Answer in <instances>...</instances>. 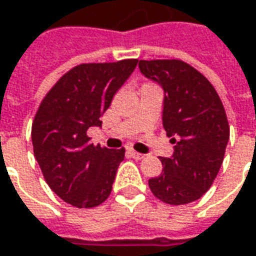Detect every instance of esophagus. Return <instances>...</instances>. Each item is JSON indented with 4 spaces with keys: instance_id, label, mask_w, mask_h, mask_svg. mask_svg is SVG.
<instances>
[{
    "instance_id": "obj_1",
    "label": "esophagus",
    "mask_w": 256,
    "mask_h": 256,
    "mask_svg": "<svg viewBox=\"0 0 256 256\" xmlns=\"http://www.w3.org/2000/svg\"><path fill=\"white\" fill-rule=\"evenodd\" d=\"M130 154H131V156L135 158V160H142V158H145V155H144V154L136 152V151H134V150H130Z\"/></svg>"
}]
</instances>
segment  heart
<instances>
[{"label": "heart", "mask_w": 256, "mask_h": 256, "mask_svg": "<svg viewBox=\"0 0 256 256\" xmlns=\"http://www.w3.org/2000/svg\"><path fill=\"white\" fill-rule=\"evenodd\" d=\"M146 85H148V84H146Z\"/></svg>", "instance_id": "obj_1"}]
</instances>
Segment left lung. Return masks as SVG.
<instances>
[{"label":"left lung","mask_w":256,"mask_h":256,"mask_svg":"<svg viewBox=\"0 0 256 256\" xmlns=\"http://www.w3.org/2000/svg\"><path fill=\"white\" fill-rule=\"evenodd\" d=\"M146 78L162 86V125L175 144L171 158H161L162 172L148 184L165 204L184 205L211 188L230 141V125L212 84L181 60H141Z\"/></svg>","instance_id":"1"}]
</instances>
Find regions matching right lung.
Masks as SVG:
<instances>
[{"label": "right lung", "instance_id": "add662e5", "mask_svg": "<svg viewBox=\"0 0 256 256\" xmlns=\"http://www.w3.org/2000/svg\"><path fill=\"white\" fill-rule=\"evenodd\" d=\"M138 60L81 64L48 91L35 114L31 138L45 181L76 208H94L111 194L125 150L90 144L88 128L100 121Z\"/></svg>", "mask_w": 256, "mask_h": 256}]
</instances>
